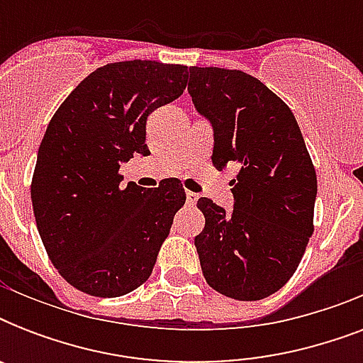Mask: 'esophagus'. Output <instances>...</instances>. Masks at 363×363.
Here are the masks:
<instances>
[{
	"mask_svg": "<svg viewBox=\"0 0 363 363\" xmlns=\"http://www.w3.org/2000/svg\"><path fill=\"white\" fill-rule=\"evenodd\" d=\"M198 203V194L194 192H186V205L194 207V205Z\"/></svg>",
	"mask_w": 363,
	"mask_h": 363,
	"instance_id": "34e87169",
	"label": "esophagus"
}]
</instances>
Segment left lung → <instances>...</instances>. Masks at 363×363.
Segmentation results:
<instances>
[{
	"instance_id": "1",
	"label": "left lung",
	"mask_w": 363,
	"mask_h": 363,
	"mask_svg": "<svg viewBox=\"0 0 363 363\" xmlns=\"http://www.w3.org/2000/svg\"><path fill=\"white\" fill-rule=\"evenodd\" d=\"M188 92L215 131L213 165L239 164L233 211L199 198L196 235L207 284L239 301L264 299L296 273L313 235L316 173L292 111L256 77L190 67Z\"/></svg>"
}]
</instances>
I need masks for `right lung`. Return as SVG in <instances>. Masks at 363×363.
Here are the masks:
<instances>
[{
  "instance_id": "right-lung-1",
  "label": "right lung",
  "mask_w": 363,
  "mask_h": 363,
  "mask_svg": "<svg viewBox=\"0 0 363 363\" xmlns=\"http://www.w3.org/2000/svg\"><path fill=\"white\" fill-rule=\"evenodd\" d=\"M186 65L115 62L90 73L48 122L31 179V205L48 258L71 286L118 298L147 281L173 216L179 179L122 186L121 164L150 154L147 118L184 92Z\"/></svg>"
}]
</instances>
